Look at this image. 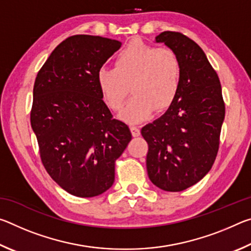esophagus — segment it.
Instances as JSON below:
<instances>
[{
  "instance_id": "esophagus-1",
  "label": "esophagus",
  "mask_w": 251,
  "mask_h": 251,
  "mask_svg": "<svg viewBox=\"0 0 251 251\" xmlns=\"http://www.w3.org/2000/svg\"><path fill=\"white\" fill-rule=\"evenodd\" d=\"M130 131H131V135H133L134 137H138V136L141 135V130H139L138 127H136V126H130Z\"/></svg>"
}]
</instances>
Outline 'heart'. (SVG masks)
<instances>
[{
    "label": "heart",
    "instance_id": "1",
    "mask_svg": "<svg viewBox=\"0 0 251 251\" xmlns=\"http://www.w3.org/2000/svg\"><path fill=\"white\" fill-rule=\"evenodd\" d=\"M182 75L180 58L172 50L135 40L115 58V67H101L97 73L101 95L110 109H122L130 87L134 96L120 118L137 124L150 118L155 110L171 106L179 92Z\"/></svg>",
    "mask_w": 251,
    "mask_h": 251
}]
</instances>
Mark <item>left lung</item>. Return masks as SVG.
I'll return each mask as SVG.
<instances>
[{"label":"left lung","instance_id":"1","mask_svg":"<svg viewBox=\"0 0 251 251\" xmlns=\"http://www.w3.org/2000/svg\"><path fill=\"white\" fill-rule=\"evenodd\" d=\"M180 58L179 92L164 115L144 126L151 181L166 192H181L210 171L225 118L222 85L203 50L189 37L166 31L156 36Z\"/></svg>","mask_w":251,"mask_h":251}]
</instances>
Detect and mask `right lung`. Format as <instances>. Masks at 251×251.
<instances>
[{"label": "right lung", "mask_w": 251, "mask_h": 251, "mask_svg": "<svg viewBox=\"0 0 251 251\" xmlns=\"http://www.w3.org/2000/svg\"><path fill=\"white\" fill-rule=\"evenodd\" d=\"M120 41L74 35L57 45L37 73L31 125L46 172L67 193L95 197L115 179V161L131 139L104 103L97 73Z\"/></svg>", "instance_id": "obj_1"}]
</instances>
